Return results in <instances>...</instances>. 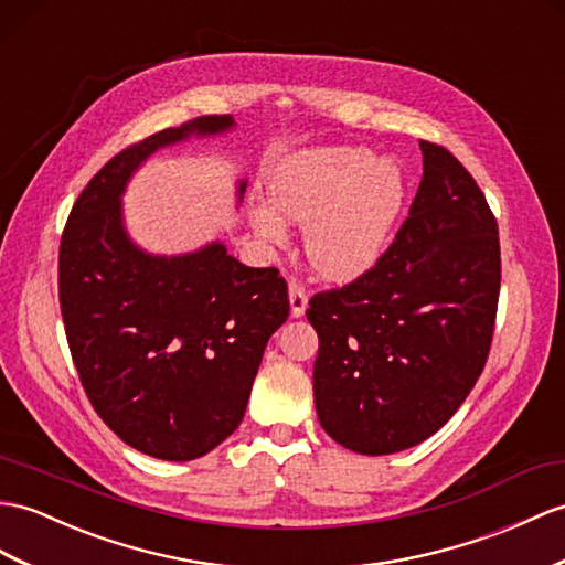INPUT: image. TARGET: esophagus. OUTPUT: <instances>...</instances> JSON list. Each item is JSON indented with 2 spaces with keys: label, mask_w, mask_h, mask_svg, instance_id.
<instances>
[{
  "label": "esophagus",
  "mask_w": 565,
  "mask_h": 565,
  "mask_svg": "<svg viewBox=\"0 0 565 565\" xmlns=\"http://www.w3.org/2000/svg\"><path fill=\"white\" fill-rule=\"evenodd\" d=\"M288 303H291V315H294V318H300V315H303L306 308H308L306 288L300 286V284H296V281H291V286H288Z\"/></svg>",
  "instance_id": "esophagus-1"
}]
</instances>
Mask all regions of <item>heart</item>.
<instances>
[{
  "label": "heart",
  "instance_id": "obj_1",
  "mask_svg": "<svg viewBox=\"0 0 565 565\" xmlns=\"http://www.w3.org/2000/svg\"><path fill=\"white\" fill-rule=\"evenodd\" d=\"M404 173L361 147L303 149L274 166L269 202L247 209L255 233L271 245L288 241L286 221L308 223L306 253L315 271L351 281L385 253L404 204Z\"/></svg>",
  "mask_w": 565,
  "mask_h": 565
}]
</instances>
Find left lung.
Here are the masks:
<instances>
[{
  "label": "left lung",
  "mask_w": 565,
  "mask_h": 565,
  "mask_svg": "<svg viewBox=\"0 0 565 565\" xmlns=\"http://www.w3.org/2000/svg\"><path fill=\"white\" fill-rule=\"evenodd\" d=\"M424 178L395 243L359 279L310 298L320 337L315 409L361 455L430 438L489 359L501 245L487 196L455 156L422 141Z\"/></svg>",
  "instance_id": "left-lung-1"
}]
</instances>
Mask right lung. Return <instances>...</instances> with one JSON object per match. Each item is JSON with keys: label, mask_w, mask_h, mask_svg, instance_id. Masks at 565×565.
I'll return each instance as SVG.
<instances>
[{"label": "right lung", "mask_w": 565, "mask_h": 565, "mask_svg": "<svg viewBox=\"0 0 565 565\" xmlns=\"http://www.w3.org/2000/svg\"><path fill=\"white\" fill-rule=\"evenodd\" d=\"M233 125L204 115L113 156L78 194L60 243V308L78 380L105 426L159 460H196L238 428L262 353L288 318L274 267H245L218 241L149 255L125 231L122 192L153 151ZM243 192L245 180L238 200Z\"/></svg>", "instance_id": "1"}]
</instances>
